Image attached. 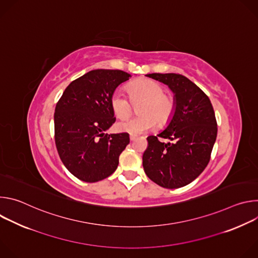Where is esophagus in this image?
Segmentation results:
<instances>
[{
    "label": "esophagus",
    "instance_id": "obj_1",
    "mask_svg": "<svg viewBox=\"0 0 258 258\" xmlns=\"http://www.w3.org/2000/svg\"><path fill=\"white\" fill-rule=\"evenodd\" d=\"M136 138H137V137H136L135 135H130V140H131V141H134Z\"/></svg>",
    "mask_w": 258,
    "mask_h": 258
}]
</instances>
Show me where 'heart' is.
Masks as SVG:
<instances>
[{
	"label": "heart",
	"mask_w": 258,
	"mask_h": 258,
	"mask_svg": "<svg viewBox=\"0 0 258 258\" xmlns=\"http://www.w3.org/2000/svg\"><path fill=\"white\" fill-rule=\"evenodd\" d=\"M128 97L120 90H116L110 99L114 115L120 119L128 117L134 111V105H138L140 115L120 121L116 124L118 132L131 135H141L151 131L155 124L165 126L174 111V102L164 95V89L151 80H142L128 87Z\"/></svg>",
	"instance_id": "1"
}]
</instances>
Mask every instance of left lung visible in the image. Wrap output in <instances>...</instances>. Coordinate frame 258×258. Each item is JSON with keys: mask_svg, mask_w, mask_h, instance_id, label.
<instances>
[{"mask_svg": "<svg viewBox=\"0 0 258 258\" xmlns=\"http://www.w3.org/2000/svg\"><path fill=\"white\" fill-rule=\"evenodd\" d=\"M146 77L168 86L173 93L174 111L165 130L147 138L143 167L160 187L180 188L193 181L210 160L217 135L214 110L206 94L186 77L176 73ZM158 136L173 142H160Z\"/></svg>", "mask_w": 258, "mask_h": 258, "instance_id": "1", "label": "left lung"}]
</instances>
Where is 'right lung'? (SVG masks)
Listing matches in <instances>:
<instances>
[{"label":"right lung","mask_w":258,"mask_h":258,"mask_svg":"<svg viewBox=\"0 0 258 258\" xmlns=\"http://www.w3.org/2000/svg\"><path fill=\"white\" fill-rule=\"evenodd\" d=\"M132 76L122 70L96 69L73 81L58 101L55 143L65 167L83 181L111 175L130 143L127 133L105 134L115 122L110 99Z\"/></svg>","instance_id":"obj_1"}]
</instances>
